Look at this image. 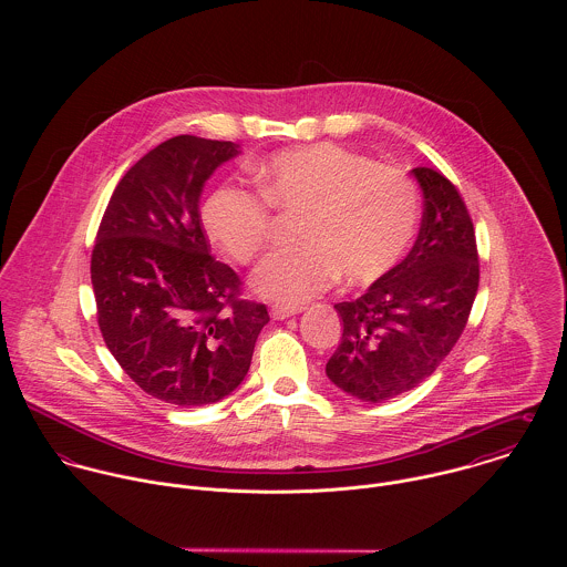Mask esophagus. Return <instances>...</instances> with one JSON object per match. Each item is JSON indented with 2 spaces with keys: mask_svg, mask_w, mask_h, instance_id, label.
Returning <instances> with one entry per match:
<instances>
[{
  "mask_svg": "<svg viewBox=\"0 0 567 567\" xmlns=\"http://www.w3.org/2000/svg\"><path fill=\"white\" fill-rule=\"evenodd\" d=\"M295 315H299V308H284V306L270 308V317H272L275 321H284V319L295 317Z\"/></svg>",
  "mask_w": 567,
  "mask_h": 567,
  "instance_id": "obj_1",
  "label": "esophagus"
}]
</instances>
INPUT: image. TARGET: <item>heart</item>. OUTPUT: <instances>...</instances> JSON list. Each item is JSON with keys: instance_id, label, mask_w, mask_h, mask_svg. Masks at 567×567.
<instances>
[{"instance_id": "1", "label": "heart", "mask_w": 567, "mask_h": 567, "mask_svg": "<svg viewBox=\"0 0 567 567\" xmlns=\"http://www.w3.org/2000/svg\"><path fill=\"white\" fill-rule=\"evenodd\" d=\"M259 194L243 185L216 187L203 205V227L238 264H250L270 243L275 214L299 216L297 246L268 255L252 290L277 306L297 308L336 281L364 286L391 272L419 225V194L395 165L315 144L272 155L257 172Z\"/></svg>"}]
</instances>
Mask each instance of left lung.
<instances>
[{"label": "left lung", "mask_w": 567, "mask_h": 567, "mask_svg": "<svg viewBox=\"0 0 567 567\" xmlns=\"http://www.w3.org/2000/svg\"><path fill=\"white\" fill-rule=\"evenodd\" d=\"M412 174L425 196L412 250L362 297L336 303L342 338L327 378L371 404L402 395L439 369L478 292L476 231L458 187L434 167Z\"/></svg>", "instance_id": "left-lung-1"}]
</instances>
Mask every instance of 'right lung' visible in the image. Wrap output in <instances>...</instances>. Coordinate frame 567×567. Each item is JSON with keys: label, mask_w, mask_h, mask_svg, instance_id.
<instances>
[{"label": "right lung", "mask_w": 567, "mask_h": 567, "mask_svg": "<svg viewBox=\"0 0 567 567\" xmlns=\"http://www.w3.org/2000/svg\"><path fill=\"white\" fill-rule=\"evenodd\" d=\"M238 144L178 135L117 183L91 250L95 317L124 373L165 404H216L240 386L270 321L209 252L198 198Z\"/></svg>", "instance_id": "1"}]
</instances>
